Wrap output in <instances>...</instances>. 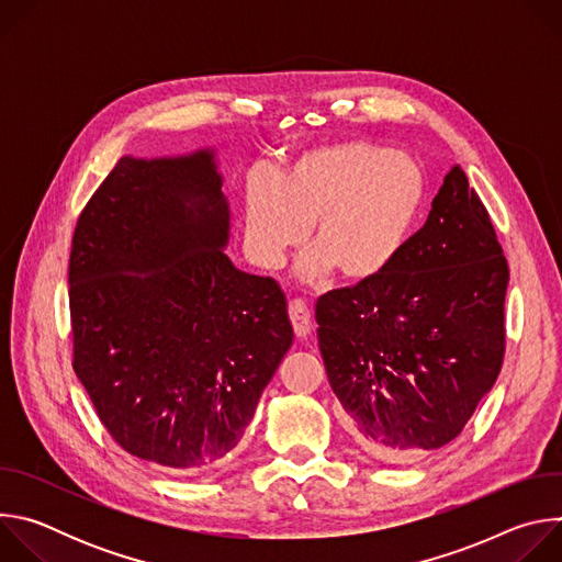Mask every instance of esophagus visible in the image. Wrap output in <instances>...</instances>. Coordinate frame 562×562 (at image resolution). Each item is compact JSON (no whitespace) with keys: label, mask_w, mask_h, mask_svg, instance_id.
I'll use <instances>...</instances> for the list:
<instances>
[{"label":"esophagus","mask_w":562,"mask_h":562,"mask_svg":"<svg viewBox=\"0 0 562 562\" xmlns=\"http://www.w3.org/2000/svg\"><path fill=\"white\" fill-rule=\"evenodd\" d=\"M289 317L291 325L297 338H306L311 334V311L306 306V302L302 300H291L289 302Z\"/></svg>","instance_id":"esophagus-1"}]
</instances>
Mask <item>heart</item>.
I'll return each instance as SVG.
<instances>
[{
    "label": "heart",
    "mask_w": 562,
    "mask_h": 562,
    "mask_svg": "<svg viewBox=\"0 0 562 562\" xmlns=\"http://www.w3.org/2000/svg\"><path fill=\"white\" fill-rule=\"evenodd\" d=\"M425 191L423 169L403 150L360 139L317 146L291 159L278 189L249 182L247 245L260 267L276 269L313 224L315 247L302 258L300 276L319 282L340 269L349 282H371L403 251Z\"/></svg>",
    "instance_id": "heart-1"
}]
</instances>
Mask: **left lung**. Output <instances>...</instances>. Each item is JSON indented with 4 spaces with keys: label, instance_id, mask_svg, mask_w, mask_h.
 <instances>
[{
    "label": "left lung",
    "instance_id": "left-lung-1",
    "mask_svg": "<svg viewBox=\"0 0 562 562\" xmlns=\"http://www.w3.org/2000/svg\"><path fill=\"white\" fill-rule=\"evenodd\" d=\"M507 282L490 213L456 165L380 278L317 300L319 353L369 453L416 462L464 429L503 367Z\"/></svg>",
    "mask_w": 562,
    "mask_h": 562
}]
</instances>
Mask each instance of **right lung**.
<instances>
[{"label": "right lung", "instance_id": "add662e5", "mask_svg": "<svg viewBox=\"0 0 562 562\" xmlns=\"http://www.w3.org/2000/svg\"><path fill=\"white\" fill-rule=\"evenodd\" d=\"M228 228L209 148L124 155L75 226L72 369L113 440L167 471L239 442L293 342L278 282L222 251Z\"/></svg>", "mask_w": 562, "mask_h": 562}]
</instances>
